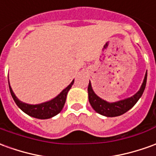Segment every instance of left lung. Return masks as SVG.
I'll use <instances>...</instances> for the list:
<instances>
[{"instance_id": "1", "label": "left lung", "mask_w": 156, "mask_h": 156, "mask_svg": "<svg viewBox=\"0 0 156 156\" xmlns=\"http://www.w3.org/2000/svg\"><path fill=\"white\" fill-rule=\"evenodd\" d=\"M147 82V72L144 78V81L139 90L133 96L128 97L123 100L116 101V102H108L101 99L93 90L91 83L89 81L88 86V94H89V101L92 108L99 114L102 116H108V117H114L118 116L124 114L125 112L129 111L134 105L140 97L142 96L143 93L144 91Z\"/></svg>"}]
</instances>
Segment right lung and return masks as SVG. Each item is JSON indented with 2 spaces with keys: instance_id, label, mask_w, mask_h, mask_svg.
<instances>
[{
  "instance_id": "right-lung-1",
  "label": "right lung",
  "mask_w": 156,
  "mask_h": 156,
  "mask_svg": "<svg viewBox=\"0 0 156 156\" xmlns=\"http://www.w3.org/2000/svg\"><path fill=\"white\" fill-rule=\"evenodd\" d=\"M73 83H74V80H73L67 88H65L57 96L53 98L51 101H45V102L40 103V104L30 105L18 100V98L15 95V94L12 91V87L10 85L9 80H8L10 92H11V94L17 106L27 115L34 117V118H38V119H49V118H51L53 116H56L58 113L62 112L63 106L65 105V102H66L67 93L70 90Z\"/></svg>"
}]
</instances>
